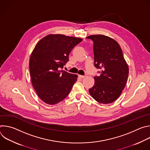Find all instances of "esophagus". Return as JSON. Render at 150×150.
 Wrapping results in <instances>:
<instances>
[{"label": "esophagus", "instance_id": "34e87169", "mask_svg": "<svg viewBox=\"0 0 150 150\" xmlns=\"http://www.w3.org/2000/svg\"><path fill=\"white\" fill-rule=\"evenodd\" d=\"M79 76L81 78H85V76H84V75H79Z\"/></svg>", "mask_w": 150, "mask_h": 150}]
</instances>
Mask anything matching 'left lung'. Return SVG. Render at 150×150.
<instances>
[{
    "label": "left lung",
    "mask_w": 150,
    "mask_h": 150,
    "mask_svg": "<svg viewBox=\"0 0 150 150\" xmlns=\"http://www.w3.org/2000/svg\"><path fill=\"white\" fill-rule=\"evenodd\" d=\"M94 42V67L101 70L99 76H94V86L89 89L91 97L101 104L116 100L124 89L129 68L118 42L104 35L87 37Z\"/></svg>",
    "instance_id": "1"
}]
</instances>
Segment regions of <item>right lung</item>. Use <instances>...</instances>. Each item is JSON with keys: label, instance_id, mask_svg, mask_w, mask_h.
Listing matches in <instances>:
<instances>
[{"label": "right lung", "instance_id": "1", "mask_svg": "<svg viewBox=\"0 0 150 150\" xmlns=\"http://www.w3.org/2000/svg\"><path fill=\"white\" fill-rule=\"evenodd\" d=\"M82 39L62 34H50L41 39L30 59L33 86L40 98L53 105L65 99L78 75L60 71L69 61L72 49Z\"/></svg>", "mask_w": 150, "mask_h": 150}]
</instances>
